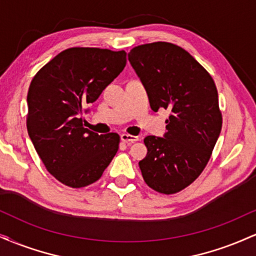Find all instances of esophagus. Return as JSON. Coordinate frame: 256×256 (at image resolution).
Masks as SVG:
<instances>
[{
  "label": "esophagus",
  "instance_id": "34e87169",
  "mask_svg": "<svg viewBox=\"0 0 256 256\" xmlns=\"http://www.w3.org/2000/svg\"><path fill=\"white\" fill-rule=\"evenodd\" d=\"M120 140H122L124 143L131 144V143L137 142V140H140V138L136 137V136H131V134H120Z\"/></svg>",
  "mask_w": 256,
  "mask_h": 256
}]
</instances>
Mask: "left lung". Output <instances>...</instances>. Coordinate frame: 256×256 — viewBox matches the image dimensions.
<instances>
[{
	"instance_id": "1",
	"label": "left lung",
	"mask_w": 256,
	"mask_h": 256,
	"mask_svg": "<svg viewBox=\"0 0 256 256\" xmlns=\"http://www.w3.org/2000/svg\"><path fill=\"white\" fill-rule=\"evenodd\" d=\"M128 61L144 85L152 110H168L164 137L146 136L143 179L161 194H174L201 174L222 131L218 91L204 67L176 44H143Z\"/></svg>"
}]
</instances>
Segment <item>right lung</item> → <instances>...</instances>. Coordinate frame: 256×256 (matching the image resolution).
I'll use <instances>...</instances> for the list:
<instances>
[{"label":"right lung","instance_id":"add662e5","mask_svg":"<svg viewBox=\"0 0 256 256\" xmlns=\"http://www.w3.org/2000/svg\"><path fill=\"white\" fill-rule=\"evenodd\" d=\"M126 64L124 50L70 48L32 79L28 94V132L49 173L71 188L95 183L119 148V134L83 128V112Z\"/></svg>","mask_w":256,"mask_h":256}]
</instances>
